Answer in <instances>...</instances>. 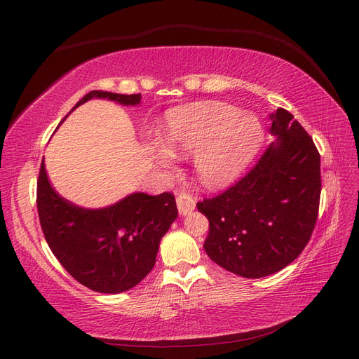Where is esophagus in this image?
I'll return each mask as SVG.
<instances>
[{"label": "esophagus", "mask_w": 359, "mask_h": 359, "mask_svg": "<svg viewBox=\"0 0 359 359\" xmlns=\"http://www.w3.org/2000/svg\"><path fill=\"white\" fill-rule=\"evenodd\" d=\"M177 205H178V211L181 215H186L189 212H191L194 210V206H196V202L190 196V194L186 193H181L178 194L177 198Z\"/></svg>", "instance_id": "obj_1"}]
</instances>
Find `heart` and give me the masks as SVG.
Returning <instances> with one entry per match:
<instances>
[{
  "label": "heart",
  "instance_id": "1",
  "mask_svg": "<svg viewBox=\"0 0 359 359\" xmlns=\"http://www.w3.org/2000/svg\"><path fill=\"white\" fill-rule=\"evenodd\" d=\"M165 144L151 139L148 149L160 166L169 169L172 154H194L201 181L219 187L233 180L255 158L264 142V127L252 112L220 102H199L166 115Z\"/></svg>",
  "mask_w": 359,
  "mask_h": 359
}]
</instances>
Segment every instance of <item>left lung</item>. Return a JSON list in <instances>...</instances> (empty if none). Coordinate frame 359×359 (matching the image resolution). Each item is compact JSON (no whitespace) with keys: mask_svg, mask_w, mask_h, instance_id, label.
<instances>
[{"mask_svg":"<svg viewBox=\"0 0 359 359\" xmlns=\"http://www.w3.org/2000/svg\"><path fill=\"white\" fill-rule=\"evenodd\" d=\"M269 119L276 142L236 184L196 205L210 222L206 255L245 278L266 277L293 262L310 241L319 214L316 145L283 107Z\"/></svg>","mask_w":359,"mask_h":359,"instance_id":"left-lung-1","label":"left lung"}]
</instances>
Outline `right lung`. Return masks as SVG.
<instances>
[{
  "label": "right lung",
  "mask_w": 359,
  "mask_h": 359,
  "mask_svg": "<svg viewBox=\"0 0 359 359\" xmlns=\"http://www.w3.org/2000/svg\"><path fill=\"white\" fill-rule=\"evenodd\" d=\"M97 99L137 104L140 94L91 91L74 107ZM73 107V109H74ZM37 211L43 235L64 269L81 285L102 293L135 287L156 265L163 235L178 217L175 196L133 193L112 206L86 210L52 189L41 160Z\"/></svg>",
  "instance_id": "right-lung-1"
}]
</instances>
